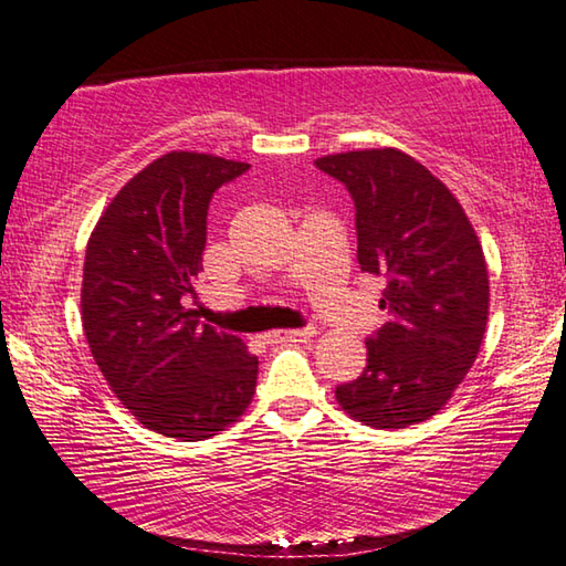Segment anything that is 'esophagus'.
<instances>
[{"label": "esophagus", "mask_w": 566, "mask_h": 566, "mask_svg": "<svg viewBox=\"0 0 566 566\" xmlns=\"http://www.w3.org/2000/svg\"><path fill=\"white\" fill-rule=\"evenodd\" d=\"M314 327H304V329H280V332H270L264 334L266 344H280V342H304L314 337Z\"/></svg>", "instance_id": "1"}]
</instances>
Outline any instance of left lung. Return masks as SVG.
Masks as SVG:
<instances>
[{
	"label": "left lung",
	"mask_w": 566,
	"mask_h": 566,
	"mask_svg": "<svg viewBox=\"0 0 566 566\" xmlns=\"http://www.w3.org/2000/svg\"><path fill=\"white\" fill-rule=\"evenodd\" d=\"M354 199L361 272L385 280V327L367 339V367L339 385L349 417L407 429L434 417L462 385L490 317L482 244L459 199L399 149H359L314 161Z\"/></svg>",
	"instance_id": "obj_1"
}]
</instances>
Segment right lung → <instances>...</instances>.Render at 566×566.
I'll list each match as a JSON object with an SVG mask.
<instances>
[{"mask_svg":"<svg viewBox=\"0 0 566 566\" xmlns=\"http://www.w3.org/2000/svg\"><path fill=\"white\" fill-rule=\"evenodd\" d=\"M244 161L169 151L124 185L90 237L82 324L114 395L151 432L199 442L244 415L260 361L234 334L199 327L207 209Z\"/></svg>","mask_w":566,"mask_h":566,"instance_id":"right-lung-1","label":"right lung"}]
</instances>
